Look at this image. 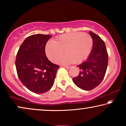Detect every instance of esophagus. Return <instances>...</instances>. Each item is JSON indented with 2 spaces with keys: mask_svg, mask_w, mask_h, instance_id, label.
Returning a JSON list of instances; mask_svg holds the SVG:
<instances>
[{
  "mask_svg": "<svg viewBox=\"0 0 126 126\" xmlns=\"http://www.w3.org/2000/svg\"><path fill=\"white\" fill-rule=\"evenodd\" d=\"M63 67H65V68H70V65H62Z\"/></svg>",
  "mask_w": 126,
  "mask_h": 126,
  "instance_id": "1",
  "label": "esophagus"
}]
</instances>
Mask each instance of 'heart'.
<instances>
[{
	"instance_id": "1",
	"label": "heart",
	"mask_w": 126,
	"mask_h": 126,
	"mask_svg": "<svg viewBox=\"0 0 126 126\" xmlns=\"http://www.w3.org/2000/svg\"><path fill=\"white\" fill-rule=\"evenodd\" d=\"M93 40L91 35L81 32L64 34L54 41L48 42L46 47V55L54 62L64 53V56L56 61L60 64L81 63L87 59L91 52Z\"/></svg>"
}]
</instances>
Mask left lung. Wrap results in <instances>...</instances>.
I'll return each mask as SVG.
<instances>
[{
  "mask_svg": "<svg viewBox=\"0 0 126 126\" xmlns=\"http://www.w3.org/2000/svg\"><path fill=\"white\" fill-rule=\"evenodd\" d=\"M90 34L93 40V49L87 61L78 65L80 69L78 76L72 79L76 86L86 91L96 87L103 80L109 59L103 40L92 31Z\"/></svg>",
  "mask_w": 126,
  "mask_h": 126,
  "instance_id": "1",
  "label": "left lung"
}]
</instances>
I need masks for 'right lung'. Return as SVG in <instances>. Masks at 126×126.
Returning a JSON list of instances; mask_svg holds the SVG:
<instances>
[{"label":"right lung","instance_id":"right-lung-1","mask_svg":"<svg viewBox=\"0 0 126 126\" xmlns=\"http://www.w3.org/2000/svg\"><path fill=\"white\" fill-rule=\"evenodd\" d=\"M50 35L35 34L27 37L19 47L15 65L19 79L30 91L43 94L54 83L59 65L46 55L45 47Z\"/></svg>","mask_w":126,"mask_h":126}]
</instances>
